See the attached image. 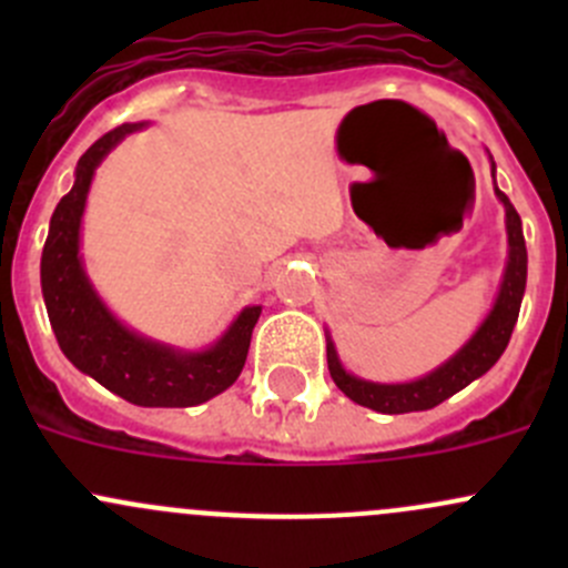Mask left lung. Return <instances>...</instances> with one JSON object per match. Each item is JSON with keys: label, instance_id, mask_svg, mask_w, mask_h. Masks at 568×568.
<instances>
[{"label": "left lung", "instance_id": "8db88e82", "mask_svg": "<svg viewBox=\"0 0 568 568\" xmlns=\"http://www.w3.org/2000/svg\"><path fill=\"white\" fill-rule=\"evenodd\" d=\"M497 197L506 205V277H503L500 296H497L489 318L480 324V329L475 332L473 341H469L456 357H450L448 363H445L443 368L434 371V374L423 376V379L417 382H409V385H374V382H363L357 379V376L346 374V371L341 368V363H337L335 346H332V341H326V363H329L332 382H335L348 398L357 400L359 406L385 412V415L434 409V406L443 404L445 398H450V395L459 393L462 387H467L469 382L484 376L486 371L500 359V354L506 352L508 341H511L514 324H517L519 318V305H523L525 280H528V250H525L523 220H519L517 209L508 203V197L500 189H497Z\"/></svg>", "mask_w": 568, "mask_h": 568}]
</instances>
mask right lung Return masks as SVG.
<instances>
[{"label": "right lung", "instance_id": "right-lung-1", "mask_svg": "<svg viewBox=\"0 0 568 568\" xmlns=\"http://www.w3.org/2000/svg\"><path fill=\"white\" fill-rule=\"evenodd\" d=\"M142 125L145 123L118 125L82 153L77 183L51 214L49 239L40 257V285L57 343L82 374L136 406H194L239 379L261 307H247L209 352L178 354L134 335L109 316L79 261V222L95 168L125 134Z\"/></svg>", "mask_w": 568, "mask_h": 568}]
</instances>
